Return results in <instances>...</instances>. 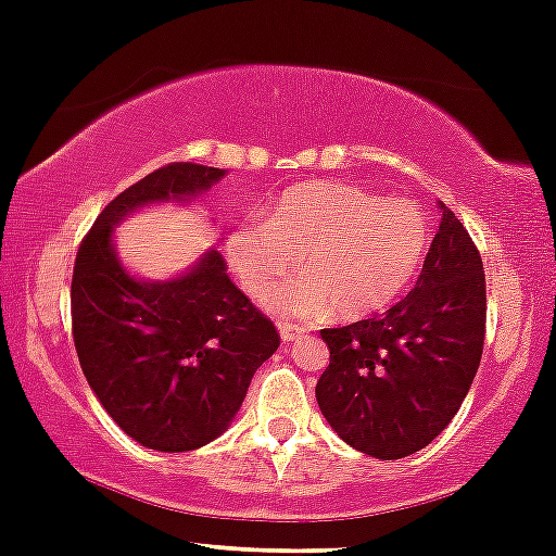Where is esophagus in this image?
<instances>
[{
	"instance_id": "1",
	"label": "esophagus",
	"mask_w": 556,
	"mask_h": 556,
	"mask_svg": "<svg viewBox=\"0 0 556 556\" xmlns=\"http://www.w3.org/2000/svg\"><path fill=\"white\" fill-rule=\"evenodd\" d=\"M303 334H306V329L290 325V321H282V325H279V338H282L285 343H295V340H301Z\"/></svg>"
}]
</instances>
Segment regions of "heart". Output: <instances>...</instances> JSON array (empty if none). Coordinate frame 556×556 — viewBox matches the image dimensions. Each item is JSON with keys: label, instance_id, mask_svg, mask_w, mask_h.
I'll return each instance as SVG.
<instances>
[{"label": "heart", "instance_id": "1", "mask_svg": "<svg viewBox=\"0 0 556 556\" xmlns=\"http://www.w3.org/2000/svg\"><path fill=\"white\" fill-rule=\"evenodd\" d=\"M430 224L414 200H380L343 181L285 189L264 222H240L227 235L229 266L250 295H264L295 266L290 282L264 298L279 319H364L393 306L417 279Z\"/></svg>", "mask_w": 556, "mask_h": 556}]
</instances>
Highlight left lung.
I'll list each match as a JSON object with an SVG mask.
<instances>
[{
  "mask_svg": "<svg viewBox=\"0 0 556 556\" xmlns=\"http://www.w3.org/2000/svg\"><path fill=\"white\" fill-rule=\"evenodd\" d=\"M422 274L375 319L321 329L329 367L316 382L321 414L375 459L425 448L459 412L485 338V274L478 248L446 205Z\"/></svg>",
  "mask_w": 556,
  "mask_h": 556,
  "instance_id": "8db88e82",
  "label": "left lung"
}]
</instances>
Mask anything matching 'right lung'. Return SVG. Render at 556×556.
<instances>
[{"label":"right lung","instance_id":"right-lung-1","mask_svg":"<svg viewBox=\"0 0 556 556\" xmlns=\"http://www.w3.org/2000/svg\"><path fill=\"white\" fill-rule=\"evenodd\" d=\"M224 176L198 163L152 170L97 216L73 266V343L84 377L126 435L166 454L205 446L235 422L279 334L231 285L216 248L187 271L144 279L115 253V227L150 205L192 203Z\"/></svg>","mask_w":556,"mask_h":556}]
</instances>
